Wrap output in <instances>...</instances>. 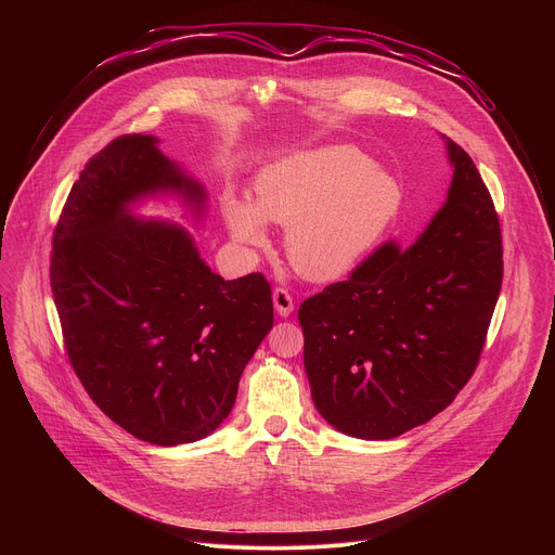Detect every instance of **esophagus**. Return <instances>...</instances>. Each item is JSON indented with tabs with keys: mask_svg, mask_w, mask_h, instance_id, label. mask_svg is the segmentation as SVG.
Instances as JSON below:
<instances>
[{
	"mask_svg": "<svg viewBox=\"0 0 555 555\" xmlns=\"http://www.w3.org/2000/svg\"><path fill=\"white\" fill-rule=\"evenodd\" d=\"M272 300H274V309L281 319H287V315L294 311V300L285 287H276L272 292Z\"/></svg>",
	"mask_w": 555,
	"mask_h": 555,
	"instance_id": "34e87169",
	"label": "esophagus"
}]
</instances>
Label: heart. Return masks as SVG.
<instances>
[{
    "instance_id": "heart-1",
    "label": "heart",
    "mask_w": 555,
    "mask_h": 555,
    "mask_svg": "<svg viewBox=\"0 0 555 555\" xmlns=\"http://www.w3.org/2000/svg\"><path fill=\"white\" fill-rule=\"evenodd\" d=\"M404 193L390 173L356 146L332 144L305 151L263 169L255 204L223 197L221 210L236 244L263 248L268 223L287 225L285 253L309 281H334L351 272L400 215Z\"/></svg>"
}]
</instances>
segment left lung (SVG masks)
<instances>
[{"instance_id": "1", "label": "left lung", "mask_w": 555, "mask_h": 555, "mask_svg": "<svg viewBox=\"0 0 555 555\" xmlns=\"http://www.w3.org/2000/svg\"><path fill=\"white\" fill-rule=\"evenodd\" d=\"M446 149L452 182L420 240L386 242L298 309L313 406L349 437L426 424L479 364L503 281L501 223L472 157L450 138Z\"/></svg>"}]
</instances>
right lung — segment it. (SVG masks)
I'll use <instances>...</instances> for the list:
<instances>
[{
	"mask_svg": "<svg viewBox=\"0 0 555 555\" xmlns=\"http://www.w3.org/2000/svg\"><path fill=\"white\" fill-rule=\"evenodd\" d=\"M176 193L199 217L204 186L129 133L74 182L52 236L50 285L65 351L94 404L155 446L204 439L232 411L240 377L274 325L263 274L223 281L193 236L129 206Z\"/></svg>",
	"mask_w": 555,
	"mask_h": 555,
	"instance_id": "1",
	"label": "right lung"
}]
</instances>
